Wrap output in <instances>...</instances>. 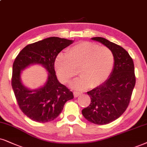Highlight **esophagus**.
I'll use <instances>...</instances> for the list:
<instances>
[{"label": "esophagus", "mask_w": 147, "mask_h": 147, "mask_svg": "<svg viewBox=\"0 0 147 147\" xmlns=\"http://www.w3.org/2000/svg\"><path fill=\"white\" fill-rule=\"evenodd\" d=\"M81 94V92H74V96L75 97H78V96H80Z\"/></svg>", "instance_id": "obj_1"}]
</instances>
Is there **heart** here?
Here are the masks:
<instances>
[{
  "mask_svg": "<svg viewBox=\"0 0 147 147\" xmlns=\"http://www.w3.org/2000/svg\"><path fill=\"white\" fill-rule=\"evenodd\" d=\"M115 57L107 46L92 42H81L67 50L66 56L59 55L55 62L57 75L61 81L68 83L77 75L81 78L72 83L76 90L94 87L105 82L114 66Z\"/></svg>",
  "mask_w": 147,
  "mask_h": 147,
  "instance_id": "obj_1",
  "label": "heart"
}]
</instances>
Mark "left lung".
I'll use <instances>...</instances> for the list:
<instances>
[{"mask_svg":"<svg viewBox=\"0 0 147 147\" xmlns=\"http://www.w3.org/2000/svg\"><path fill=\"white\" fill-rule=\"evenodd\" d=\"M112 50L114 67L102 84L87 92L91 103L82 110L84 117L91 123L105 125L118 119L129 105L136 84L132 58L123 47L102 37H94Z\"/></svg>","mask_w":147,"mask_h":147,"instance_id":"left-lung-1","label":"left lung"}]
</instances>
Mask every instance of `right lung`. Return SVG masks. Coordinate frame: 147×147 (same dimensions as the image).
I'll return each instance as SVG.
<instances>
[{
  "label": "right lung",
  "mask_w": 147,
  "mask_h": 147,
  "mask_svg": "<svg viewBox=\"0 0 147 147\" xmlns=\"http://www.w3.org/2000/svg\"><path fill=\"white\" fill-rule=\"evenodd\" d=\"M73 42L59 37H49L26 46L13 64L11 85L20 109L28 117L36 122L51 121L60 114L65 103L73 94L57 79L54 68L58 53ZM41 64L48 71L43 86L31 90L22 84L21 71L31 64Z\"/></svg>",
  "instance_id": "right-lung-1"
}]
</instances>
